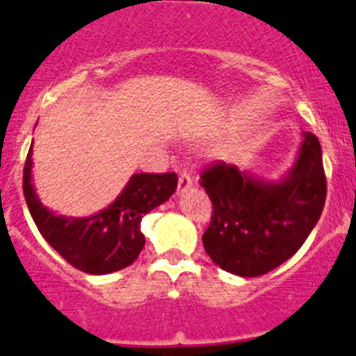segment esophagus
I'll use <instances>...</instances> for the list:
<instances>
[{
    "mask_svg": "<svg viewBox=\"0 0 356 356\" xmlns=\"http://www.w3.org/2000/svg\"><path fill=\"white\" fill-rule=\"evenodd\" d=\"M191 187H193V176L184 171L180 175V178H178V193H185V191Z\"/></svg>",
    "mask_w": 356,
    "mask_h": 356,
    "instance_id": "obj_1",
    "label": "esophagus"
}]
</instances>
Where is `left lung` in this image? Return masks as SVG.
Segmentation results:
<instances>
[{
	"mask_svg": "<svg viewBox=\"0 0 356 356\" xmlns=\"http://www.w3.org/2000/svg\"><path fill=\"white\" fill-rule=\"evenodd\" d=\"M213 205L203 246L213 264L253 278L282 266L303 246L319 221L326 178L319 139L303 134L296 162L280 180H264L216 162L201 172Z\"/></svg>",
	"mask_w": 356,
	"mask_h": 356,
	"instance_id": "8db88e82",
	"label": "left lung"
}]
</instances>
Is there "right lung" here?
Segmentation results:
<instances>
[{
  "label": "right lung",
  "mask_w": 356,
  "mask_h": 356,
  "mask_svg": "<svg viewBox=\"0 0 356 356\" xmlns=\"http://www.w3.org/2000/svg\"><path fill=\"white\" fill-rule=\"evenodd\" d=\"M33 144V143H31ZM175 172L134 175L106 209L89 217L56 216L40 203L31 181V147L23 172V193L40 235L72 267L89 275H108L135 262L144 248L140 221L175 194Z\"/></svg>",
  "instance_id": "1"
}]
</instances>
